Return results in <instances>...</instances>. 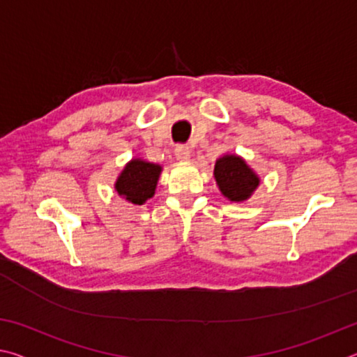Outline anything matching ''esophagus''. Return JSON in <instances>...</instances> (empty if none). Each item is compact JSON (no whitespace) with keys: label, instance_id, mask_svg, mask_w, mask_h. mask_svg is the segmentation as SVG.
<instances>
[{"label":"esophagus","instance_id":"34e87169","mask_svg":"<svg viewBox=\"0 0 357 357\" xmlns=\"http://www.w3.org/2000/svg\"><path fill=\"white\" fill-rule=\"evenodd\" d=\"M174 155H176L178 160H189L190 159V149L189 146H185V144H179L174 149Z\"/></svg>","mask_w":357,"mask_h":357}]
</instances>
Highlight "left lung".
<instances>
[{
	"label": "left lung",
	"mask_w": 357,
	"mask_h": 357,
	"mask_svg": "<svg viewBox=\"0 0 357 357\" xmlns=\"http://www.w3.org/2000/svg\"><path fill=\"white\" fill-rule=\"evenodd\" d=\"M214 176L220 192L231 202H243L257 189L259 179L238 155H223L215 162Z\"/></svg>",
	"instance_id": "left-lung-1"
}]
</instances>
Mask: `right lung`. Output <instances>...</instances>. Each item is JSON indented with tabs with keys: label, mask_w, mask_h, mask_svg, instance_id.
Instances as JSON below:
<instances>
[{
	"label": "right lung",
	"mask_w": 357,
	"mask_h": 357,
	"mask_svg": "<svg viewBox=\"0 0 357 357\" xmlns=\"http://www.w3.org/2000/svg\"><path fill=\"white\" fill-rule=\"evenodd\" d=\"M160 172L162 168L159 165L134 159L124 167L123 173L114 184V189L130 203L143 204L154 195Z\"/></svg>",
	"instance_id": "obj_1"
}]
</instances>
